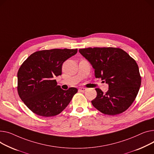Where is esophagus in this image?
<instances>
[{"mask_svg":"<svg viewBox=\"0 0 154 154\" xmlns=\"http://www.w3.org/2000/svg\"><path fill=\"white\" fill-rule=\"evenodd\" d=\"M86 90H87V88H84V87L79 88V90L80 91H82V92H84V91H85Z\"/></svg>","mask_w":154,"mask_h":154,"instance_id":"1","label":"esophagus"}]
</instances>
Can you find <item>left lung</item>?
I'll list each match as a JSON object with an SVG mask.
<instances>
[{
	"label": "left lung",
	"mask_w": 154,
	"mask_h": 154,
	"mask_svg": "<svg viewBox=\"0 0 154 154\" xmlns=\"http://www.w3.org/2000/svg\"><path fill=\"white\" fill-rule=\"evenodd\" d=\"M79 51L95 69V77L109 87L106 93L95 88L97 95L91 104L108 115L126 111L134 101L141 84L136 60L120 48H88Z\"/></svg>",
	"instance_id": "left-lung-1"
}]
</instances>
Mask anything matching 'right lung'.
I'll use <instances>...</instances> for the list:
<instances>
[{
  "instance_id": "right-lung-1",
  "label": "right lung",
  "mask_w": 154,
  "mask_h": 154,
  "mask_svg": "<svg viewBox=\"0 0 154 154\" xmlns=\"http://www.w3.org/2000/svg\"><path fill=\"white\" fill-rule=\"evenodd\" d=\"M77 53V49H53L31 54L17 74L18 93L25 105L43 117L59 115L69 105L78 90H64L57 85L56 77L62 74L64 61Z\"/></svg>"
}]
</instances>
